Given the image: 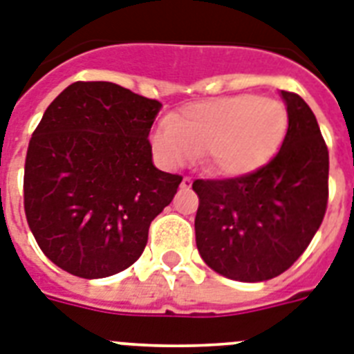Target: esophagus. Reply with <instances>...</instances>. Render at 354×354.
Returning <instances> with one entry per match:
<instances>
[{
  "label": "esophagus",
  "mask_w": 354,
  "mask_h": 354,
  "mask_svg": "<svg viewBox=\"0 0 354 354\" xmlns=\"http://www.w3.org/2000/svg\"><path fill=\"white\" fill-rule=\"evenodd\" d=\"M192 185V178L191 176H185L182 180V189H191Z\"/></svg>",
  "instance_id": "obj_1"
}]
</instances>
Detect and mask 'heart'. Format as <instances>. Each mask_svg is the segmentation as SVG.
Instances as JSON below:
<instances>
[{
    "mask_svg": "<svg viewBox=\"0 0 354 354\" xmlns=\"http://www.w3.org/2000/svg\"><path fill=\"white\" fill-rule=\"evenodd\" d=\"M288 127L279 100L243 93L192 104L151 133V145L169 169L201 154L205 167L223 176H243L277 153Z\"/></svg>",
    "mask_w": 354,
    "mask_h": 354,
    "instance_id": "b5f03b06",
    "label": "heart"
}]
</instances>
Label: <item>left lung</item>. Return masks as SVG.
<instances>
[{"label":"left lung","instance_id":"obj_1","mask_svg":"<svg viewBox=\"0 0 354 354\" xmlns=\"http://www.w3.org/2000/svg\"><path fill=\"white\" fill-rule=\"evenodd\" d=\"M288 131L279 153L250 174L196 180V246L214 272L259 283L286 272L328 209L329 153L313 111L283 91Z\"/></svg>","mask_w":354,"mask_h":354}]
</instances>
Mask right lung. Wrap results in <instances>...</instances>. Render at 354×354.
I'll list each match as a JSON object with an SVG mask.
<instances>
[{
	"instance_id": "add662e5",
	"label": "right lung",
	"mask_w": 354,
	"mask_h": 354,
	"mask_svg": "<svg viewBox=\"0 0 354 354\" xmlns=\"http://www.w3.org/2000/svg\"><path fill=\"white\" fill-rule=\"evenodd\" d=\"M162 104L113 82H73L28 144L23 198L43 254L64 272L102 279L129 268L182 183L153 165Z\"/></svg>"
}]
</instances>
